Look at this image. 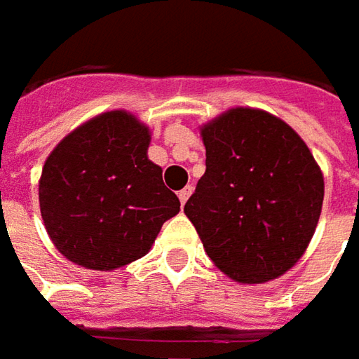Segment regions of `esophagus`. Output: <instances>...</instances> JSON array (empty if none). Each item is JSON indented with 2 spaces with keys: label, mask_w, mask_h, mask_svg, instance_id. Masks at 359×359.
Masks as SVG:
<instances>
[{
  "label": "esophagus",
  "mask_w": 359,
  "mask_h": 359,
  "mask_svg": "<svg viewBox=\"0 0 359 359\" xmlns=\"http://www.w3.org/2000/svg\"><path fill=\"white\" fill-rule=\"evenodd\" d=\"M191 191H194V187L191 186H186L180 194H177V198H180V201H182V205L186 203L187 200H189V196H191Z\"/></svg>",
  "instance_id": "34e87169"
}]
</instances>
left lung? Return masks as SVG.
<instances>
[{
  "instance_id": "obj_1",
  "label": "left lung",
  "mask_w": 359,
  "mask_h": 359,
  "mask_svg": "<svg viewBox=\"0 0 359 359\" xmlns=\"http://www.w3.org/2000/svg\"><path fill=\"white\" fill-rule=\"evenodd\" d=\"M205 173L184 212L210 259L231 280L285 273L316 231L324 177L308 145L282 119L238 107L201 130Z\"/></svg>"
}]
</instances>
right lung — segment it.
I'll list each match as a JSON object with an SVG mask.
<instances>
[{
	"instance_id": "obj_1",
	"label": "right lung",
	"mask_w": 359,
	"mask_h": 359,
	"mask_svg": "<svg viewBox=\"0 0 359 359\" xmlns=\"http://www.w3.org/2000/svg\"><path fill=\"white\" fill-rule=\"evenodd\" d=\"M149 131L126 111L79 126L46 159L39 208L49 238L69 262L116 269L149 252L180 212L161 168L147 159Z\"/></svg>"
}]
</instances>
